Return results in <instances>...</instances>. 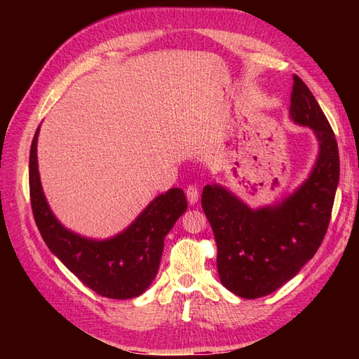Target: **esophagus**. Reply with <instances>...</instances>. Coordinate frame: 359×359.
I'll return each instance as SVG.
<instances>
[{
	"label": "esophagus",
	"mask_w": 359,
	"mask_h": 359,
	"mask_svg": "<svg viewBox=\"0 0 359 359\" xmlns=\"http://www.w3.org/2000/svg\"><path fill=\"white\" fill-rule=\"evenodd\" d=\"M187 199L189 202V205H194L199 201V189L196 187H188L187 188Z\"/></svg>",
	"instance_id": "obj_1"
}]
</instances>
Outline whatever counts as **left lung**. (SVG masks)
I'll return each instance as SVG.
<instances>
[{"label": "left lung", "mask_w": 359, "mask_h": 359, "mask_svg": "<svg viewBox=\"0 0 359 359\" xmlns=\"http://www.w3.org/2000/svg\"><path fill=\"white\" fill-rule=\"evenodd\" d=\"M290 118L318 140L309 177L280 202L250 208L230 189L203 188L202 208L215 233L217 273L231 293L256 299L276 292L315 256L330 222L339 182L338 143L321 106L297 75Z\"/></svg>", "instance_id": "obj_1"}]
</instances>
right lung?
I'll return each mask as SVG.
<instances>
[{
    "mask_svg": "<svg viewBox=\"0 0 359 359\" xmlns=\"http://www.w3.org/2000/svg\"><path fill=\"white\" fill-rule=\"evenodd\" d=\"M34 135L29 156L30 203L46 245L67 270L97 294L111 299H133L144 293L158 271L163 242L187 211L184 189L171 188L148 203L134 222L109 239H93L74 233L53 215L43 193Z\"/></svg>",
    "mask_w": 359,
    "mask_h": 359,
    "instance_id": "add662e5",
    "label": "right lung"
}]
</instances>
